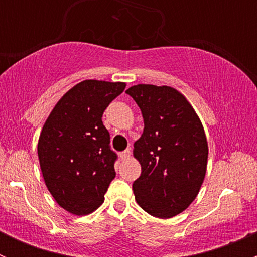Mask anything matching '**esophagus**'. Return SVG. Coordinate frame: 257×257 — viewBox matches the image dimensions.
I'll list each match as a JSON object with an SVG mask.
<instances>
[{
    "label": "esophagus",
    "mask_w": 257,
    "mask_h": 257,
    "mask_svg": "<svg viewBox=\"0 0 257 257\" xmlns=\"http://www.w3.org/2000/svg\"><path fill=\"white\" fill-rule=\"evenodd\" d=\"M129 157H131V149H126V150H124V152L120 153L121 159H128Z\"/></svg>",
    "instance_id": "esophagus-1"
}]
</instances>
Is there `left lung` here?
<instances>
[{
  "instance_id": "8db88e82",
  "label": "left lung",
  "mask_w": 257,
  "mask_h": 257,
  "mask_svg": "<svg viewBox=\"0 0 257 257\" xmlns=\"http://www.w3.org/2000/svg\"><path fill=\"white\" fill-rule=\"evenodd\" d=\"M144 119L133 154L142 174L133 183L136 200L148 214L169 219L188 208L206 173L208 142L190 103L168 85H133L125 90Z\"/></svg>"
}]
</instances>
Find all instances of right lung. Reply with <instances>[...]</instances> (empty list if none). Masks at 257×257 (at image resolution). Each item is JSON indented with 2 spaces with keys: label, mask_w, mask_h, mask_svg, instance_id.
I'll list each match as a JSON object with an SVG mask.
<instances>
[{
  "label": "right lung",
  "mask_w": 257,
  "mask_h": 257,
  "mask_svg": "<svg viewBox=\"0 0 257 257\" xmlns=\"http://www.w3.org/2000/svg\"><path fill=\"white\" fill-rule=\"evenodd\" d=\"M125 89L123 82L87 79L54 105L38 139V159L49 193L64 210L87 215L104 201L115 178L116 154L102 116Z\"/></svg>",
  "instance_id": "right-lung-1"
}]
</instances>
